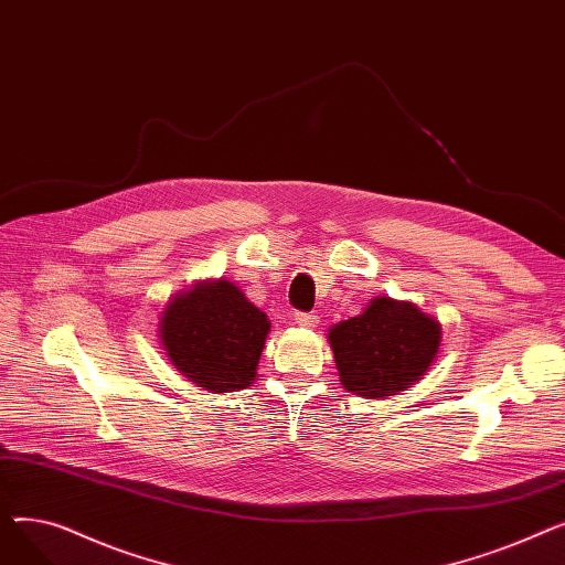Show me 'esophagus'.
<instances>
[{
    "instance_id": "1",
    "label": "esophagus",
    "mask_w": 565,
    "mask_h": 565,
    "mask_svg": "<svg viewBox=\"0 0 565 565\" xmlns=\"http://www.w3.org/2000/svg\"><path fill=\"white\" fill-rule=\"evenodd\" d=\"M292 320H295V324H300V328H316L318 324V316L309 313V311H298Z\"/></svg>"
}]
</instances>
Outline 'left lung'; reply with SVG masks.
<instances>
[{"instance_id": "obj_1", "label": "left lung", "mask_w": 565, "mask_h": 565, "mask_svg": "<svg viewBox=\"0 0 565 565\" xmlns=\"http://www.w3.org/2000/svg\"><path fill=\"white\" fill-rule=\"evenodd\" d=\"M328 339L343 387L384 398L405 392L428 371L441 328L409 302L377 298L358 318L334 324Z\"/></svg>"}]
</instances>
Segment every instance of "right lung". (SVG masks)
<instances>
[{"label":"right lung","mask_w":565,"mask_h":565,"mask_svg":"<svg viewBox=\"0 0 565 565\" xmlns=\"http://www.w3.org/2000/svg\"><path fill=\"white\" fill-rule=\"evenodd\" d=\"M270 320L228 281L199 284L169 302L160 339L171 364L207 392L245 390Z\"/></svg>","instance_id":"1"}]
</instances>
